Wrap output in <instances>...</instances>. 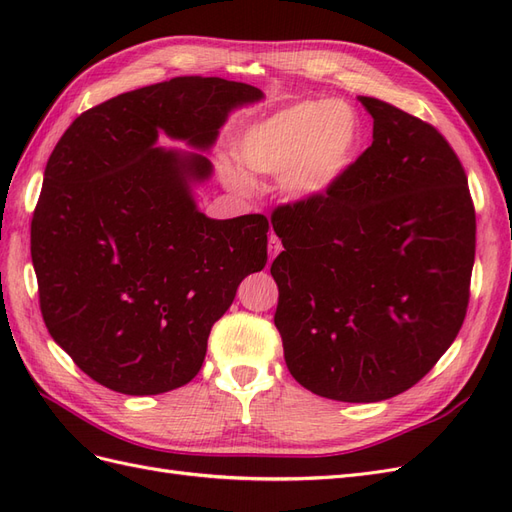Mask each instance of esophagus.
<instances>
[{"mask_svg": "<svg viewBox=\"0 0 512 512\" xmlns=\"http://www.w3.org/2000/svg\"><path fill=\"white\" fill-rule=\"evenodd\" d=\"M269 252H271V258H275L277 254L282 252V241L277 239L275 235H271V237H269Z\"/></svg>", "mask_w": 512, "mask_h": 512, "instance_id": "obj_1", "label": "esophagus"}]
</instances>
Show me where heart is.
Returning a JSON list of instances; mask_svg holds the SVG:
<instances>
[{"label": "heart", "mask_w": 512, "mask_h": 512, "mask_svg": "<svg viewBox=\"0 0 512 512\" xmlns=\"http://www.w3.org/2000/svg\"><path fill=\"white\" fill-rule=\"evenodd\" d=\"M363 143V121L342 100H305L280 108L245 132L241 162L258 175L282 177V188L297 200L329 194L354 164ZM239 190L250 181L237 168L226 173Z\"/></svg>", "instance_id": "b5f03b06"}]
</instances>
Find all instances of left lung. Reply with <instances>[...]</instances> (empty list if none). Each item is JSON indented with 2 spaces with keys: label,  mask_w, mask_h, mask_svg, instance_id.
<instances>
[{
  "label": "left lung",
  "mask_w": 512,
  "mask_h": 512,
  "mask_svg": "<svg viewBox=\"0 0 512 512\" xmlns=\"http://www.w3.org/2000/svg\"><path fill=\"white\" fill-rule=\"evenodd\" d=\"M359 102L371 147L329 194L271 218L288 371L348 404L408 391L455 342L476 245L468 177L444 136L389 102Z\"/></svg>",
  "instance_id": "left-lung-1"
}]
</instances>
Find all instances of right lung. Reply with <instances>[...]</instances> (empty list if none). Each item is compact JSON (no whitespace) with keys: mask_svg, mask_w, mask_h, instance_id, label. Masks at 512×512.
Listing matches in <instances>:
<instances>
[{"mask_svg":"<svg viewBox=\"0 0 512 512\" xmlns=\"http://www.w3.org/2000/svg\"><path fill=\"white\" fill-rule=\"evenodd\" d=\"M260 89L177 76L76 117L44 168L32 262L51 337L123 395H160L203 367L211 327L267 265L265 215L213 220L194 188L213 175L228 115ZM166 133L197 151L156 148Z\"/></svg>","mask_w":512,"mask_h":512,"instance_id":"obj_1","label":"right lung"}]
</instances>
